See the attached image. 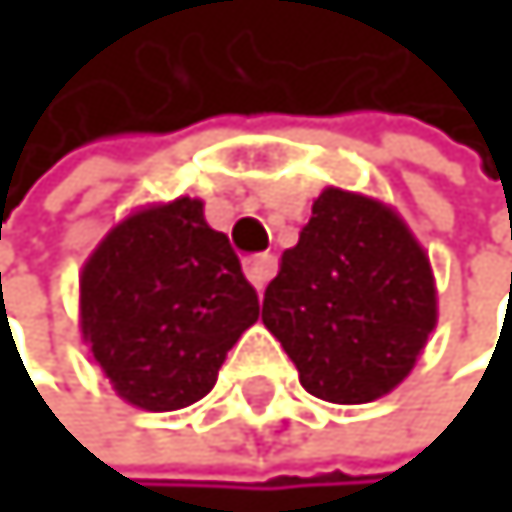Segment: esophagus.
Masks as SVG:
<instances>
[{
    "label": "esophagus",
    "mask_w": 512,
    "mask_h": 512,
    "mask_svg": "<svg viewBox=\"0 0 512 512\" xmlns=\"http://www.w3.org/2000/svg\"><path fill=\"white\" fill-rule=\"evenodd\" d=\"M275 275V259L272 256H253L246 259V278L256 285V291H262L269 285V278Z\"/></svg>",
    "instance_id": "esophagus-1"
}]
</instances>
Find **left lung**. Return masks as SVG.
Returning a JSON list of instances; mask_svg holds the SVG:
<instances>
[{
  "label": "left lung",
  "instance_id": "left-lung-1",
  "mask_svg": "<svg viewBox=\"0 0 512 512\" xmlns=\"http://www.w3.org/2000/svg\"><path fill=\"white\" fill-rule=\"evenodd\" d=\"M262 323L307 394L368 404L410 375L436 327L430 256L388 205L323 189L266 288Z\"/></svg>",
  "mask_w": 512,
  "mask_h": 512
}]
</instances>
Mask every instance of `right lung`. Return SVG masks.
I'll return each instance as SVG.
<instances>
[{
	"label": "right lung",
	"mask_w": 512,
	"mask_h": 512,
	"mask_svg": "<svg viewBox=\"0 0 512 512\" xmlns=\"http://www.w3.org/2000/svg\"><path fill=\"white\" fill-rule=\"evenodd\" d=\"M256 320V288L198 198L124 217L79 275L82 340L111 388L140 410L201 401Z\"/></svg>",
	"instance_id": "add662e5"
}]
</instances>
